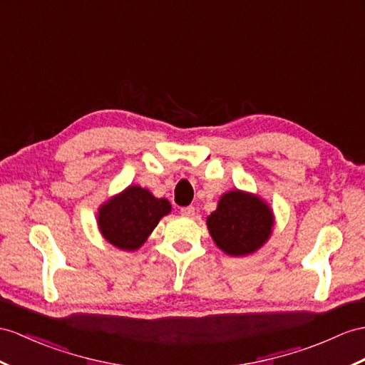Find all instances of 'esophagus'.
Listing matches in <instances>:
<instances>
[{"mask_svg":"<svg viewBox=\"0 0 365 365\" xmlns=\"http://www.w3.org/2000/svg\"><path fill=\"white\" fill-rule=\"evenodd\" d=\"M181 215L182 217H193L195 215V207L193 206H185V207H181Z\"/></svg>","mask_w":365,"mask_h":365,"instance_id":"esophagus-1","label":"esophagus"}]
</instances>
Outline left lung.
<instances>
[{
    "label": "left lung",
    "instance_id": "obj_1",
    "mask_svg": "<svg viewBox=\"0 0 365 365\" xmlns=\"http://www.w3.org/2000/svg\"><path fill=\"white\" fill-rule=\"evenodd\" d=\"M274 215L257 195L230 190L207 217L209 234L221 251L232 257L250 255L272 234Z\"/></svg>",
    "mask_w": 365,
    "mask_h": 365
}]
</instances>
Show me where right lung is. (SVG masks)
I'll return each mask as SVG.
<instances>
[{
	"mask_svg": "<svg viewBox=\"0 0 365 365\" xmlns=\"http://www.w3.org/2000/svg\"><path fill=\"white\" fill-rule=\"evenodd\" d=\"M170 210L168 200L155 198L147 189L130 185L102 204L97 225L106 242L123 251H136Z\"/></svg>",
	"mask_w": 365,
	"mask_h": 365,
	"instance_id": "1",
	"label": "right lung"
}]
</instances>
